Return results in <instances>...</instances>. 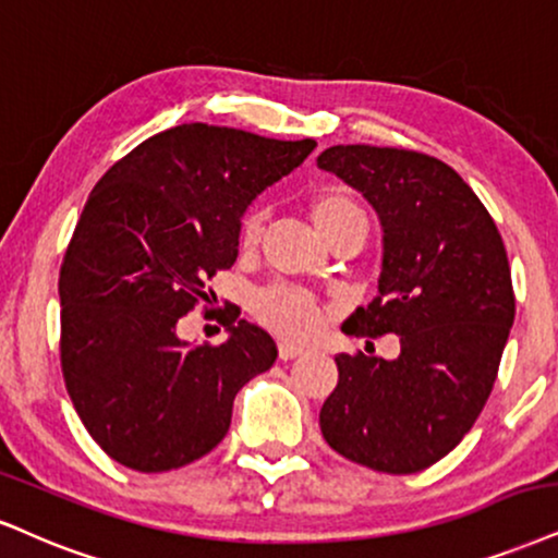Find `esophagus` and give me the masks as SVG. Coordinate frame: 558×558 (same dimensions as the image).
<instances>
[{
  "label": "esophagus",
  "mask_w": 558,
  "mask_h": 558,
  "mask_svg": "<svg viewBox=\"0 0 558 558\" xmlns=\"http://www.w3.org/2000/svg\"><path fill=\"white\" fill-rule=\"evenodd\" d=\"M305 354V349L298 347V343H290V341H281L279 343V360H294V356Z\"/></svg>",
  "instance_id": "1"
}]
</instances>
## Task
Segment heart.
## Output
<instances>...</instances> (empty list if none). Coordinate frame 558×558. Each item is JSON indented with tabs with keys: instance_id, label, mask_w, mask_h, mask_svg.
I'll return each instance as SVG.
<instances>
[{
	"instance_id": "b5f03b06",
	"label": "heart",
	"mask_w": 558,
	"mask_h": 558,
	"mask_svg": "<svg viewBox=\"0 0 558 558\" xmlns=\"http://www.w3.org/2000/svg\"><path fill=\"white\" fill-rule=\"evenodd\" d=\"M311 217L323 238L331 243L339 232L347 230L349 225L362 222L364 215L352 198L341 191H323L311 202ZM260 225L264 215L258 209H251L240 219V247H253L260 238ZM253 315L258 323H264L268 331L284 336L292 341H307L315 333H320L323 323H326V311L311 292L298 290V287L274 284L266 290L256 292L253 298Z\"/></svg>"
}]
</instances>
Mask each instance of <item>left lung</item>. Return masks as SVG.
Returning <instances> with one entry per match:
<instances>
[{"label":"left lung","mask_w":558,"mask_h":558,"mask_svg":"<svg viewBox=\"0 0 558 558\" xmlns=\"http://www.w3.org/2000/svg\"><path fill=\"white\" fill-rule=\"evenodd\" d=\"M318 168L373 204L383 225L377 298L343 333H396V360L339 354L320 432L343 458L380 473L429 469L469 435L514 320L505 243L450 165L396 147L336 144Z\"/></svg>","instance_id":"1"}]
</instances>
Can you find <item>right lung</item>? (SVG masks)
Wrapping results in <instances>:
<instances>
[{
  "mask_svg": "<svg viewBox=\"0 0 558 558\" xmlns=\"http://www.w3.org/2000/svg\"><path fill=\"white\" fill-rule=\"evenodd\" d=\"M313 149V140L181 123L93 189L59 274V349L66 393L116 463L162 473L215 450L238 390L277 360L271 336L238 320L235 305L219 347L178 339V323L235 264L247 204Z\"/></svg>",
  "mask_w": 558,
  "mask_h": 558,
  "instance_id": "1",
  "label": "right lung"
}]
</instances>
